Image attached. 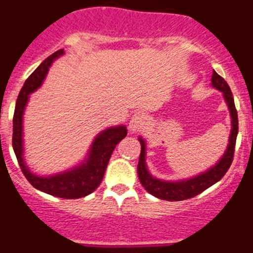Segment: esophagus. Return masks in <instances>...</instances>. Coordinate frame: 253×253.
I'll use <instances>...</instances> for the list:
<instances>
[{"label":"esophagus","mask_w":253,"mask_h":253,"mask_svg":"<svg viewBox=\"0 0 253 253\" xmlns=\"http://www.w3.org/2000/svg\"><path fill=\"white\" fill-rule=\"evenodd\" d=\"M146 125V117L142 114H134L129 121V129L131 131H139Z\"/></svg>","instance_id":"esophagus-1"}]
</instances>
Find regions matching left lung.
Masks as SVG:
<instances>
[{"label":"left lung","instance_id":"8db88e82","mask_svg":"<svg viewBox=\"0 0 253 253\" xmlns=\"http://www.w3.org/2000/svg\"><path fill=\"white\" fill-rule=\"evenodd\" d=\"M211 84L212 86L216 87L217 90H220L224 94L225 101H226L227 106H229L230 115H231L232 129L231 134H230L229 146H227L224 157L217 162L216 166H214L211 169L205 171V173L195 176V178L181 181L159 180V179L153 178L148 173V170H147L146 162H144L146 144H144L143 139L139 138V142H141V154H139L138 166H137V173H138L139 181H141V184L144 186V189L149 194L154 195V197L159 198V199L168 200V202H180V200L189 199V198L195 197V195L207 190L209 186L219 181L226 174V171L229 170L230 166H231L232 161H234L236 137L237 132H239V119H237V111L236 107H235L231 89L227 85V83L225 82L224 78H221L216 72H214L212 73Z\"/></svg>","mask_w":253,"mask_h":253}]
</instances>
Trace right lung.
Here are the masks:
<instances>
[{"label": "right lung", "mask_w": 253, "mask_h": 253, "mask_svg": "<svg viewBox=\"0 0 253 253\" xmlns=\"http://www.w3.org/2000/svg\"><path fill=\"white\" fill-rule=\"evenodd\" d=\"M64 54V50H56L49 55L45 60L32 73L21 89L18 99L16 102V109L13 115V134H12V146L16 153L17 161L21 167L22 173L27 180L42 192L63 199H79L92 193L101 183L106 170L107 163L110 161L112 152L116 148V144L124 139L127 134L125 126L111 127L105 129L95 138L91 149L89 152V158L86 163L65 171L63 174H56L53 176H38L29 171L23 161V147H22V117L24 107L28 101V95L36 91L43 83L49 67L54 59Z\"/></svg>", "instance_id": "obj_1"}]
</instances>
